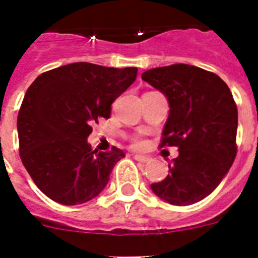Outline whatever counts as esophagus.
I'll return each mask as SVG.
<instances>
[{
	"label": "esophagus",
	"mask_w": 258,
	"mask_h": 258,
	"mask_svg": "<svg viewBox=\"0 0 258 258\" xmlns=\"http://www.w3.org/2000/svg\"><path fill=\"white\" fill-rule=\"evenodd\" d=\"M134 159L137 161H141V163H149L150 159L147 156H143V155H134Z\"/></svg>",
	"instance_id": "esophagus-1"
}]
</instances>
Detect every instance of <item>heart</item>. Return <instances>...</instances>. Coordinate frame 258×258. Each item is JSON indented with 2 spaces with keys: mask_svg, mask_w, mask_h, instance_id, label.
<instances>
[{
  "mask_svg": "<svg viewBox=\"0 0 258 258\" xmlns=\"http://www.w3.org/2000/svg\"><path fill=\"white\" fill-rule=\"evenodd\" d=\"M134 146H136V147H142L143 142H142V141H136V143H134Z\"/></svg>",
  "mask_w": 258,
  "mask_h": 258,
  "instance_id": "obj_1",
  "label": "heart"
}]
</instances>
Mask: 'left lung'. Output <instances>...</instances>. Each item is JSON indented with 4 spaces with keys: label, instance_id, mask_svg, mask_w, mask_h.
I'll return each mask as SVG.
<instances>
[{
    "label": "left lung",
    "instance_id": "8db88e82",
    "mask_svg": "<svg viewBox=\"0 0 258 258\" xmlns=\"http://www.w3.org/2000/svg\"><path fill=\"white\" fill-rule=\"evenodd\" d=\"M142 80L163 93L169 116L161 146H177L170 174L151 184L173 206H190L221 183L236 156L238 108L229 86L209 71L190 64L152 68Z\"/></svg>",
    "mask_w": 258,
    "mask_h": 258
}]
</instances>
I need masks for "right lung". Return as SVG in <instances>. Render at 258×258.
<instances>
[{"instance_id":"1","label":"right lung","mask_w":258,"mask_h":258,"mask_svg":"<svg viewBox=\"0 0 258 258\" xmlns=\"http://www.w3.org/2000/svg\"><path fill=\"white\" fill-rule=\"evenodd\" d=\"M136 67L77 61L44 72L27 90L18 115L23 165L54 202L79 206L106 187L122 150H92L90 125L108 118L111 104L136 81Z\"/></svg>"}]
</instances>
